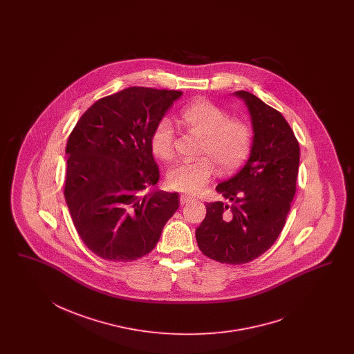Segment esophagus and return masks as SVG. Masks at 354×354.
Listing matches in <instances>:
<instances>
[{
    "label": "esophagus",
    "instance_id": "34e87169",
    "mask_svg": "<svg viewBox=\"0 0 354 354\" xmlns=\"http://www.w3.org/2000/svg\"><path fill=\"white\" fill-rule=\"evenodd\" d=\"M192 200V197L188 196V194H182V196H180V204L182 205L188 204V203H191Z\"/></svg>",
    "mask_w": 354,
    "mask_h": 354
}]
</instances>
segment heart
<instances>
[{"instance_id":"obj_1","label":"heart","mask_w":354,"mask_h":354,"mask_svg":"<svg viewBox=\"0 0 354 354\" xmlns=\"http://www.w3.org/2000/svg\"><path fill=\"white\" fill-rule=\"evenodd\" d=\"M183 126L201 136L200 154L207 156L197 161L182 162L167 172V185L178 192H198L212 179L215 162L219 172L228 174L247 160L252 148V129L240 119H230L223 109L209 100H196L180 111ZM175 131L171 120L163 118L150 135V149L162 161H170L174 154Z\"/></svg>"}]
</instances>
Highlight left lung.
Masks as SVG:
<instances>
[{"label":"left lung","instance_id":"8db88e82","mask_svg":"<svg viewBox=\"0 0 354 354\" xmlns=\"http://www.w3.org/2000/svg\"><path fill=\"white\" fill-rule=\"evenodd\" d=\"M248 107L253 127L244 167L216 185L230 204H206L196 240L206 257L241 265L263 254L280 235L296 193L300 147L278 110L247 91L234 93Z\"/></svg>","mask_w":354,"mask_h":354}]
</instances>
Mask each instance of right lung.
Returning <instances> with one entry per match:
<instances>
[{"mask_svg": "<svg viewBox=\"0 0 354 354\" xmlns=\"http://www.w3.org/2000/svg\"><path fill=\"white\" fill-rule=\"evenodd\" d=\"M179 91L129 86L96 101L66 147L64 198L76 231L96 256L129 262L157 245L179 207V194L158 191L150 135Z\"/></svg>", "mask_w": 354, "mask_h": 354, "instance_id": "obj_1", "label": "right lung"}]
</instances>
